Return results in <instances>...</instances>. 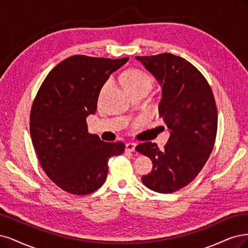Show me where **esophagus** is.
I'll use <instances>...</instances> for the list:
<instances>
[{
	"label": "esophagus",
	"mask_w": 248,
	"mask_h": 248,
	"mask_svg": "<svg viewBox=\"0 0 248 248\" xmlns=\"http://www.w3.org/2000/svg\"><path fill=\"white\" fill-rule=\"evenodd\" d=\"M136 145H137V143H135V142L126 143V144H125V150L126 151H130V153H133V151L135 150Z\"/></svg>",
	"instance_id": "1"
}]
</instances>
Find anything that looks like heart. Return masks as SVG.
<instances>
[{
  "label": "heart",
  "instance_id": "heart-1",
  "mask_svg": "<svg viewBox=\"0 0 248 248\" xmlns=\"http://www.w3.org/2000/svg\"><path fill=\"white\" fill-rule=\"evenodd\" d=\"M124 86L125 89L129 91L130 93L135 92V91H139V90H150L151 85H153V79L146 73V72L139 70V69H131L126 72L124 74ZM112 81V79L109 78L108 80L104 84L102 93L104 90L110 84V82Z\"/></svg>",
  "mask_w": 248,
  "mask_h": 248
}]
</instances>
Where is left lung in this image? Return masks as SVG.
Returning <instances> with one entry per match:
<instances>
[{
	"mask_svg": "<svg viewBox=\"0 0 248 248\" xmlns=\"http://www.w3.org/2000/svg\"><path fill=\"white\" fill-rule=\"evenodd\" d=\"M136 59L163 86L158 116L171 130L163 150L153 142L136 146L153 161L141 180L151 190L171 194L193 181L208 159L217 132V104L208 81L186 60L168 52Z\"/></svg>",
	"mask_w": 248,
	"mask_h": 248,
	"instance_id": "left-lung-1",
	"label": "left lung"
}]
</instances>
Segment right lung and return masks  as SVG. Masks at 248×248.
Segmentation results:
<instances>
[{
  "label": "right lung",
  "instance_id": "1",
  "mask_svg": "<svg viewBox=\"0 0 248 248\" xmlns=\"http://www.w3.org/2000/svg\"><path fill=\"white\" fill-rule=\"evenodd\" d=\"M129 58L73 55L44 79L34 99L30 133L39 163L55 185L72 195L100 188L111 156L122 155L124 142H104L87 132L86 116L97 110L103 84Z\"/></svg>",
  "mask_w": 248,
  "mask_h": 248
}]
</instances>
